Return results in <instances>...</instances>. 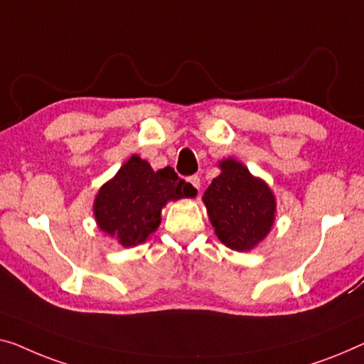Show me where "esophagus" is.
Wrapping results in <instances>:
<instances>
[{
  "instance_id": "obj_1",
  "label": "esophagus",
  "mask_w": 364,
  "mask_h": 364,
  "mask_svg": "<svg viewBox=\"0 0 364 364\" xmlns=\"http://www.w3.org/2000/svg\"><path fill=\"white\" fill-rule=\"evenodd\" d=\"M188 183L191 184L193 189H194V193H196L198 196H199V193H200V180H199V176H196V175L189 176L188 178Z\"/></svg>"
}]
</instances>
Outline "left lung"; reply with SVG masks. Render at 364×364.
Segmentation results:
<instances>
[{"label": "left lung", "instance_id": "obj_1", "mask_svg": "<svg viewBox=\"0 0 364 364\" xmlns=\"http://www.w3.org/2000/svg\"><path fill=\"white\" fill-rule=\"evenodd\" d=\"M220 175L205 189L203 203L214 232L225 247L250 252L271 232L276 198L262 178L235 159L219 161Z\"/></svg>", "mask_w": 364, "mask_h": 364}]
</instances>
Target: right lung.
<instances>
[{
    "mask_svg": "<svg viewBox=\"0 0 364 364\" xmlns=\"http://www.w3.org/2000/svg\"><path fill=\"white\" fill-rule=\"evenodd\" d=\"M193 196L196 193L173 168L154 171L147 160L132 155L97 189L93 214L100 230L129 248L144 243L159 229L168 200Z\"/></svg>",
    "mask_w": 364,
    "mask_h": 364,
    "instance_id": "add662e5",
    "label": "right lung"
}]
</instances>
